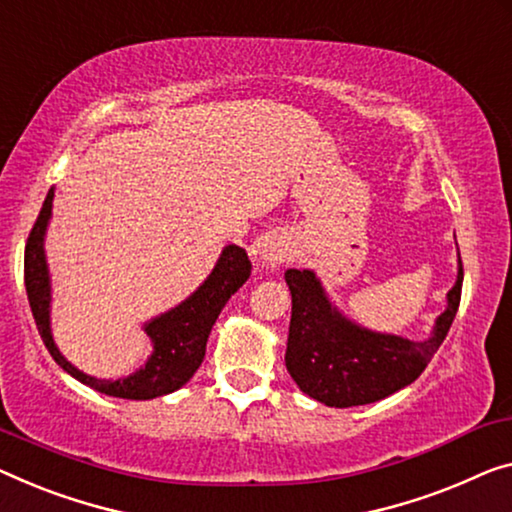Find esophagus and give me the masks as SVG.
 <instances>
[{
	"instance_id": "obj_1",
	"label": "esophagus",
	"mask_w": 512,
	"mask_h": 512,
	"mask_svg": "<svg viewBox=\"0 0 512 512\" xmlns=\"http://www.w3.org/2000/svg\"><path fill=\"white\" fill-rule=\"evenodd\" d=\"M289 255H292V250H289L287 243L280 239H266L262 243V248H259V257H262V264H266V266H276V264L287 262Z\"/></svg>"
}]
</instances>
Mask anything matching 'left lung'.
I'll return each mask as SVG.
<instances>
[{
	"instance_id": "1",
	"label": "left lung",
	"mask_w": 512,
	"mask_h": 512,
	"mask_svg": "<svg viewBox=\"0 0 512 512\" xmlns=\"http://www.w3.org/2000/svg\"><path fill=\"white\" fill-rule=\"evenodd\" d=\"M462 278L460 259L446 312L437 319L430 338L411 342L349 324L326 301L315 273L289 269L285 273L292 292V322L285 352L289 375L305 395L329 407L345 409L388 398L421 377L437 354L460 305Z\"/></svg>"
}]
</instances>
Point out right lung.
<instances>
[{
	"label": "right lung",
	"instance_id": "1",
	"mask_svg": "<svg viewBox=\"0 0 512 512\" xmlns=\"http://www.w3.org/2000/svg\"><path fill=\"white\" fill-rule=\"evenodd\" d=\"M52 195L55 193L50 190L25 246L27 299L29 305H32L36 329L41 333V340L48 347L50 356L55 358L59 368H64L68 375L82 381L85 386H91L98 393L112 395V398L151 400L158 398V395L177 391L200 368L204 352H207L209 333L213 324H216L218 315L223 312L225 303L250 278V259L246 250L239 246H227L207 282L188 301H183L179 308H174L167 315H160L154 322L147 324L149 338L154 340V354H151L142 370L117 381L94 379L85 375V372H80L78 368H73L59 354V349L55 347L50 335V282L43 255V234L52 211Z\"/></svg>",
	"mask_w": 512,
	"mask_h": 512
}]
</instances>
